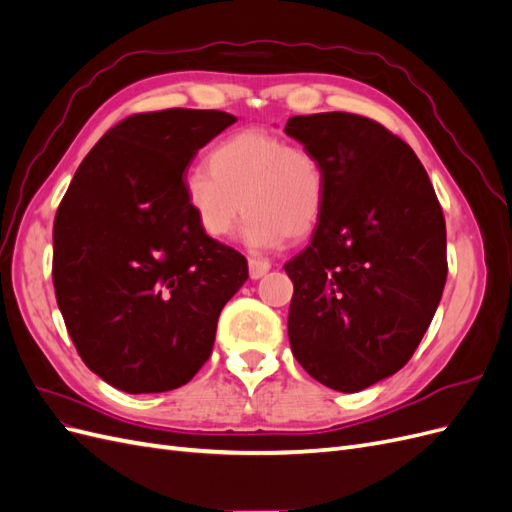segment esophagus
Instances as JSON below:
<instances>
[{
	"instance_id": "esophagus-1",
	"label": "esophagus",
	"mask_w": 512,
	"mask_h": 512,
	"mask_svg": "<svg viewBox=\"0 0 512 512\" xmlns=\"http://www.w3.org/2000/svg\"><path fill=\"white\" fill-rule=\"evenodd\" d=\"M269 269H271V262L269 260L250 258V277H252V280H260V277L265 275Z\"/></svg>"
}]
</instances>
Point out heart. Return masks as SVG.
Listing matches in <instances>:
<instances>
[{"label": "heart", "instance_id": "heart-1", "mask_svg": "<svg viewBox=\"0 0 512 512\" xmlns=\"http://www.w3.org/2000/svg\"><path fill=\"white\" fill-rule=\"evenodd\" d=\"M183 194L205 235H230L247 211L241 241L254 250H275L286 237L303 239L314 230L324 203V170L301 145L243 130L213 147L209 168L185 175Z\"/></svg>", "mask_w": 512, "mask_h": 512}]
</instances>
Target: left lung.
Masks as SVG:
<instances>
[{
  "instance_id": "obj_1",
  "label": "left lung",
  "mask_w": 512,
  "mask_h": 512,
  "mask_svg": "<svg viewBox=\"0 0 512 512\" xmlns=\"http://www.w3.org/2000/svg\"><path fill=\"white\" fill-rule=\"evenodd\" d=\"M288 136L324 170L312 243L286 262L292 354L329 389L356 393L404 367L446 284V224L416 153L378 121L297 115Z\"/></svg>"
}]
</instances>
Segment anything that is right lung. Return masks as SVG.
Masks as SVG:
<instances>
[{
	"label": "right lung",
	"mask_w": 512,
	"mask_h": 512,
	"mask_svg": "<svg viewBox=\"0 0 512 512\" xmlns=\"http://www.w3.org/2000/svg\"><path fill=\"white\" fill-rule=\"evenodd\" d=\"M237 121L168 108L119 121L76 168L53 226L59 312L83 363L119 391L164 393L209 359L247 260L200 230L183 170Z\"/></svg>",
	"instance_id": "1"
}]
</instances>
